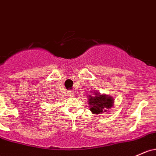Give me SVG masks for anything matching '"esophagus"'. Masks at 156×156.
<instances>
[{
	"mask_svg": "<svg viewBox=\"0 0 156 156\" xmlns=\"http://www.w3.org/2000/svg\"><path fill=\"white\" fill-rule=\"evenodd\" d=\"M68 96L69 97H74V92L69 91L68 92Z\"/></svg>",
	"mask_w": 156,
	"mask_h": 156,
	"instance_id": "34e87169",
	"label": "esophagus"
}]
</instances>
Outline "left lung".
I'll return each instance as SVG.
<instances>
[{"mask_svg": "<svg viewBox=\"0 0 156 156\" xmlns=\"http://www.w3.org/2000/svg\"><path fill=\"white\" fill-rule=\"evenodd\" d=\"M90 109L92 114H101L107 112L114 105V98L112 96L93 91L92 95H87Z\"/></svg>", "mask_w": 156, "mask_h": 156, "instance_id": "obj_1", "label": "left lung"}]
</instances>
